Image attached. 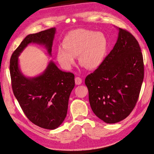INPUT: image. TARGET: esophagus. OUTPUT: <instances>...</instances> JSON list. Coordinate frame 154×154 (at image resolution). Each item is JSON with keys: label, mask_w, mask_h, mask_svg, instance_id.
<instances>
[{"label": "esophagus", "mask_w": 154, "mask_h": 154, "mask_svg": "<svg viewBox=\"0 0 154 154\" xmlns=\"http://www.w3.org/2000/svg\"><path fill=\"white\" fill-rule=\"evenodd\" d=\"M82 82V78L80 77H76L75 78V83H76V85H80Z\"/></svg>", "instance_id": "1"}]
</instances>
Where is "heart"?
<instances>
[{
  "label": "heart",
  "mask_w": 154,
  "mask_h": 154,
  "mask_svg": "<svg viewBox=\"0 0 154 154\" xmlns=\"http://www.w3.org/2000/svg\"><path fill=\"white\" fill-rule=\"evenodd\" d=\"M63 47H59L57 58L65 69H70L78 57L79 63L90 70L100 66L105 59L108 42L101 32L85 29L71 31L64 37Z\"/></svg>",
  "instance_id": "b5f03b06"
}]
</instances>
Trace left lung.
I'll return each instance as SVG.
<instances>
[{
  "label": "left lung",
  "instance_id": "obj_1",
  "mask_svg": "<svg viewBox=\"0 0 154 154\" xmlns=\"http://www.w3.org/2000/svg\"><path fill=\"white\" fill-rule=\"evenodd\" d=\"M119 30L113 49L85 79L92 111L109 124L123 120L131 114L137 103L144 76L138 41L126 29Z\"/></svg>",
  "mask_w": 154,
  "mask_h": 154
}]
</instances>
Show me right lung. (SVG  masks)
Returning <instances> with one entry per match:
<instances>
[{"mask_svg":"<svg viewBox=\"0 0 154 154\" xmlns=\"http://www.w3.org/2000/svg\"><path fill=\"white\" fill-rule=\"evenodd\" d=\"M55 28L27 35L12 53L10 73L13 93L29 120L45 129L59 127L65 119L68 100L75 86L74 75L59 69L50 61L38 76L27 78L20 71L18 57L31 43L45 45L51 55Z\"/></svg>","mask_w":154,"mask_h":154,"instance_id":"1","label":"right lung"}]
</instances>
